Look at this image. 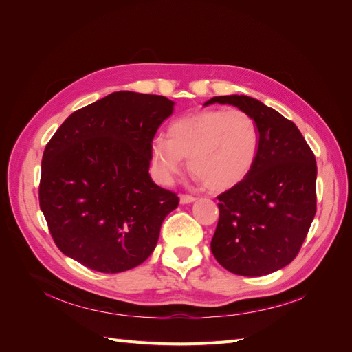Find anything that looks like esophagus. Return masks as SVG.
<instances>
[{
    "mask_svg": "<svg viewBox=\"0 0 352 352\" xmlns=\"http://www.w3.org/2000/svg\"><path fill=\"white\" fill-rule=\"evenodd\" d=\"M197 198L192 195H180V204H190L194 202Z\"/></svg>",
    "mask_w": 352,
    "mask_h": 352,
    "instance_id": "34e87169",
    "label": "esophagus"
}]
</instances>
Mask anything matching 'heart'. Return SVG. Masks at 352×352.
Listing matches in <instances>:
<instances>
[{
    "label": "heart",
    "instance_id": "obj_1",
    "mask_svg": "<svg viewBox=\"0 0 352 352\" xmlns=\"http://www.w3.org/2000/svg\"><path fill=\"white\" fill-rule=\"evenodd\" d=\"M258 148V126L248 113L206 109L170 123L167 140L153 141L151 163L160 180L172 184L188 158L190 175L208 190L223 192L251 173Z\"/></svg>",
    "mask_w": 352,
    "mask_h": 352
}]
</instances>
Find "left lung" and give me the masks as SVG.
<instances>
[{
  "instance_id": "obj_1",
  "label": "left lung",
  "mask_w": 352,
  "mask_h": 352,
  "mask_svg": "<svg viewBox=\"0 0 352 352\" xmlns=\"http://www.w3.org/2000/svg\"><path fill=\"white\" fill-rule=\"evenodd\" d=\"M248 113L260 131L251 173L217 197L219 223L211 252L226 270L263 276L289 264L316 216L317 164L294 122L247 95L212 97Z\"/></svg>"
}]
</instances>
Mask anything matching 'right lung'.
<instances>
[{
  "mask_svg": "<svg viewBox=\"0 0 352 352\" xmlns=\"http://www.w3.org/2000/svg\"><path fill=\"white\" fill-rule=\"evenodd\" d=\"M173 105L162 95L119 91L58 127L42 155L39 206L63 254L101 273L150 257L179 206L148 173L153 140Z\"/></svg>",
  "mask_w": 352,
  "mask_h": 352,
  "instance_id": "1",
  "label": "right lung"
}]
</instances>
